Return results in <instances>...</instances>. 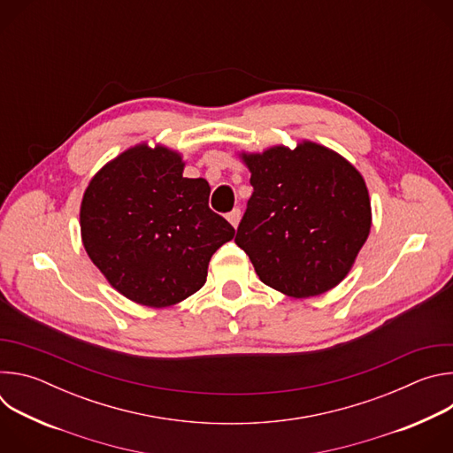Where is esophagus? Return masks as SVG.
Segmentation results:
<instances>
[{"label": "esophagus", "mask_w": 453, "mask_h": 453, "mask_svg": "<svg viewBox=\"0 0 453 453\" xmlns=\"http://www.w3.org/2000/svg\"><path fill=\"white\" fill-rule=\"evenodd\" d=\"M240 217H242V213H240V210L238 208H234L233 211H229L227 213V220H229V224L236 229V226H238V222H240Z\"/></svg>", "instance_id": "34e87169"}]
</instances>
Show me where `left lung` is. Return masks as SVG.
Masks as SVG:
<instances>
[{
    "label": "left lung",
    "mask_w": 453,
    "mask_h": 453,
    "mask_svg": "<svg viewBox=\"0 0 453 453\" xmlns=\"http://www.w3.org/2000/svg\"><path fill=\"white\" fill-rule=\"evenodd\" d=\"M252 196L234 242L260 280L290 297H313L349 273L371 229L360 172L337 152L303 142L242 154Z\"/></svg>",
    "instance_id": "left-lung-1"
}]
</instances>
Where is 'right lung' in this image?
Here are the masks:
<instances>
[{"mask_svg": "<svg viewBox=\"0 0 453 453\" xmlns=\"http://www.w3.org/2000/svg\"><path fill=\"white\" fill-rule=\"evenodd\" d=\"M182 170L166 147H133L91 179L81 206L91 262L119 294L152 308L196 294L213 252L234 236L208 206V180Z\"/></svg>", "mask_w": 453, "mask_h": 453, "instance_id": "1", "label": "right lung"}]
</instances>
